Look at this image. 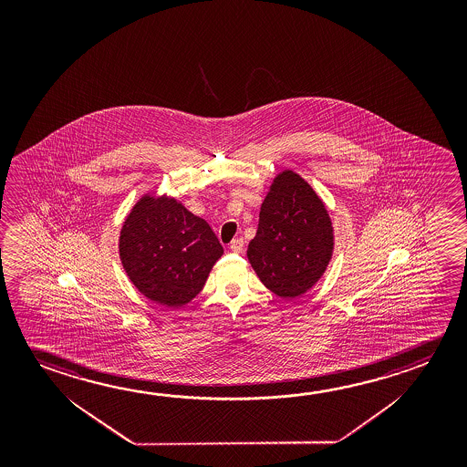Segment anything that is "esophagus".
<instances>
[{
    "label": "esophagus",
    "instance_id": "34e87169",
    "mask_svg": "<svg viewBox=\"0 0 467 467\" xmlns=\"http://www.w3.org/2000/svg\"><path fill=\"white\" fill-rule=\"evenodd\" d=\"M230 249L233 253H243V249H244V239H241V237L234 239L230 244Z\"/></svg>",
    "mask_w": 467,
    "mask_h": 467
}]
</instances>
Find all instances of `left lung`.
<instances>
[{
	"instance_id": "1",
	"label": "left lung",
	"mask_w": 467,
	"mask_h": 467,
	"mask_svg": "<svg viewBox=\"0 0 467 467\" xmlns=\"http://www.w3.org/2000/svg\"><path fill=\"white\" fill-rule=\"evenodd\" d=\"M334 224L306 179L283 169L260 205L247 259L260 282L280 298H296L321 280L334 255Z\"/></svg>"
}]
</instances>
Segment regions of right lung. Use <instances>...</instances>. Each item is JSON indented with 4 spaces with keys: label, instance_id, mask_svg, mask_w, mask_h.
<instances>
[{
    "label": "right lung",
    "instance_id": "obj_1",
    "mask_svg": "<svg viewBox=\"0 0 467 467\" xmlns=\"http://www.w3.org/2000/svg\"><path fill=\"white\" fill-rule=\"evenodd\" d=\"M223 245L203 218L166 193H145L123 220L119 255L143 296L184 306L205 286Z\"/></svg>",
    "mask_w": 467,
    "mask_h": 467
}]
</instances>
